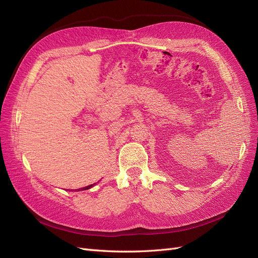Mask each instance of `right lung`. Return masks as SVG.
Wrapping results in <instances>:
<instances>
[{"label": "right lung", "mask_w": 258, "mask_h": 258, "mask_svg": "<svg viewBox=\"0 0 258 258\" xmlns=\"http://www.w3.org/2000/svg\"><path fill=\"white\" fill-rule=\"evenodd\" d=\"M93 185L91 184V185H88V186H86V187H83V188H80V189H77V191H79V190H85V189H89L90 188V187H92Z\"/></svg>", "instance_id": "obj_1"}]
</instances>
